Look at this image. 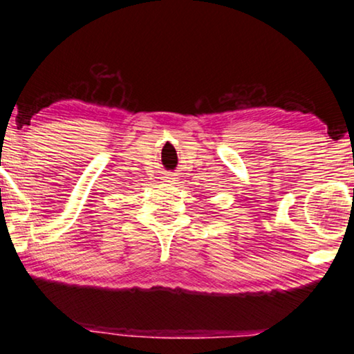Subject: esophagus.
<instances>
[{"label":"esophagus","instance_id":"34e87169","mask_svg":"<svg viewBox=\"0 0 354 354\" xmlns=\"http://www.w3.org/2000/svg\"><path fill=\"white\" fill-rule=\"evenodd\" d=\"M164 178H165V183H173V181H176V173L169 171Z\"/></svg>","mask_w":354,"mask_h":354}]
</instances>
